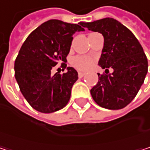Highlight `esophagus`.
<instances>
[{"label":"esophagus","instance_id":"34e87169","mask_svg":"<svg viewBox=\"0 0 150 150\" xmlns=\"http://www.w3.org/2000/svg\"><path fill=\"white\" fill-rule=\"evenodd\" d=\"M85 75H86V73H85V72H78V76H79L80 78L83 77Z\"/></svg>","mask_w":150,"mask_h":150}]
</instances>
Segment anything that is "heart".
<instances>
[{
    "mask_svg": "<svg viewBox=\"0 0 150 150\" xmlns=\"http://www.w3.org/2000/svg\"><path fill=\"white\" fill-rule=\"evenodd\" d=\"M94 60L91 57L88 56H82V55H78L75 56L72 59L71 63L75 67V69L79 70H88L93 65H94Z\"/></svg>",
    "mask_w": 150,
    "mask_h": 150,
    "instance_id": "b5f03b06",
    "label": "heart"
}]
</instances>
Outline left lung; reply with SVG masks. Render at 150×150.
Here are the masks:
<instances>
[{"mask_svg":"<svg viewBox=\"0 0 150 150\" xmlns=\"http://www.w3.org/2000/svg\"><path fill=\"white\" fill-rule=\"evenodd\" d=\"M83 28L101 33L104 45L98 64L109 75L98 74L99 81L91 90L94 101L108 109H121L137 95L148 73V60L134 34L113 18L81 22ZM107 74V73H106Z\"/></svg>","mask_w":150,"mask_h":150,"instance_id":"8db88e82","label":"left lung"}]
</instances>
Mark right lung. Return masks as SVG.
<instances>
[{"mask_svg": "<svg viewBox=\"0 0 150 150\" xmlns=\"http://www.w3.org/2000/svg\"><path fill=\"white\" fill-rule=\"evenodd\" d=\"M80 31H84L81 22L49 20L35 29L21 46L15 62V76L21 94L35 110L53 113L68 104L78 73L72 67L62 75H52L51 70L60 62L67 67L73 35Z\"/></svg>", "mask_w": 150, "mask_h": 150, "instance_id": "1", "label": "right lung"}]
</instances>
